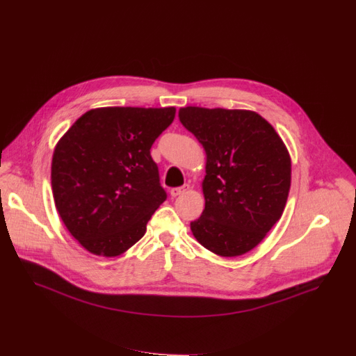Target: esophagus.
<instances>
[{
    "label": "esophagus",
    "mask_w": 356,
    "mask_h": 356,
    "mask_svg": "<svg viewBox=\"0 0 356 356\" xmlns=\"http://www.w3.org/2000/svg\"><path fill=\"white\" fill-rule=\"evenodd\" d=\"M188 191H191V184H183L181 187H175V188H172L170 191V195L173 196V197H177V196H181V195H184V193H187Z\"/></svg>",
    "instance_id": "1"
}]
</instances>
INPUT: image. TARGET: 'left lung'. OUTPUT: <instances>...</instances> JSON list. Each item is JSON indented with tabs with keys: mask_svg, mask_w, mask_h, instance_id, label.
I'll return each instance as SVG.
<instances>
[{
	"mask_svg": "<svg viewBox=\"0 0 356 356\" xmlns=\"http://www.w3.org/2000/svg\"><path fill=\"white\" fill-rule=\"evenodd\" d=\"M206 153L204 209L191 223L196 241L218 256H242L262 242L285 210L292 164L273 126L252 110H179Z\"/></svg>",
	"mask_w": 356,
	"mask_h": 356,
	"instance_id": "obj_1",
	"label": "left lung"
}]
</instances>
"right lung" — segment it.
<instances>
[{
	"instance_id": "add662e5",
	"label": "right lung",
	"mask_w": 356,
	"mask_h": 356,
	"mask_svg": "<svg viewBox=\"0 0 356 356\" xmlns=\"http://www.w3.org/2000/svg\"><path fill=\"white\" fill-rule=\"evenodd\" d=\"M175 115L176 107H97L57 141L51 161L56 209L87 252L120 256L145 236L168 197L150 149Z\"/></svg>"
}]
</instances>
